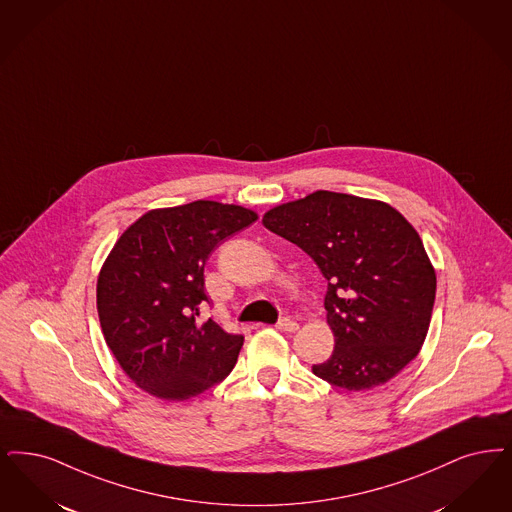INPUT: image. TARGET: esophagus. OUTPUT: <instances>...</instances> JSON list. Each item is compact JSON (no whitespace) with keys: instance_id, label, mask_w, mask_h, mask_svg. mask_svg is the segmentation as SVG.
Here are the masks:
<instances>
[{"instance_id":"obj_1","label":"esophagus","mask_w":512,"mask_h":512,"mask_svg":"<svg viewBox=\"0 0 512 512\" xmlns=\"http://www.w3.org/2000/svg\"><path fill=\"white\" fill-rule=\"evenodd\" d=\"M276 329H280V331H297L299 329V324L297 322H293V320H289V318H280L278 320V324H276Z\"/></svg>"}]
</instances>
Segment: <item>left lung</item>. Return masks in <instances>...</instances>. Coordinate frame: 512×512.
Segmentation results:
<instances>
[{
	"label": "left lung",
	"mask_w": 512,
	"mask_h": 512,
	"mask_svg": "<svg viewBox=\"0 0 512 512\" xmlns=\"http://www.w3.org/2000/svg\"><path fill=\"white\" fill-rule=\"evenodd\" d=\"M263 225L301 247L328 280L335 348L314 375L335 387L385 385L419 354L436 272L417 230L379 200L329 190L266 211Z\"/></svg>",
	"instance_id": "left-lung-1"
}]
</instances>
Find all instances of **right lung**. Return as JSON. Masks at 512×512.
<instances>
[{
  "instance_id": "right-lung-1",
  "label": "right lung",
  "mask_w": 512,
  "mask_h": 512,
  "mask_svg": "<svg viewBox=\"0 0 512 512\" xmlns=\"http://www.w3.org/2000/svg\"><path fill=\"white\" fill-rule=\"evenodd\" d=\"M255 221L242 205L198 200L144 213L114 244L97 280V310L106 345L139 389L183 402L232 371L244 337L196 318L209 303L211 251Z\"/></svg>"
}]
</instances>
